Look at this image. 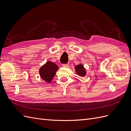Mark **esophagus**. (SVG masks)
Returning a JSON list of instances; mask_svg holds the SVG:
<instances>
[{
  "instance_id": "1",
  "label": "esophagus",
  "mask_w": 131,
  "mask_h": 131,
  "mask_svg": "<svg viewBox=\"0 0 131 131\" xmlns=\"http://www.w3.org/2000/svg\"><path fill=\"white\" fill-rule=\"evenodd\" d=\"M63 66L64 67H68L69 66V64H63Z\"/></svg>"
}]
</instances>
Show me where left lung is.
Instances as JSON below:
<instances>
[{
	"instance_id": "left-lung-1",
	"label": "left lung",
	"mask_w": 131,
	"mask_h": 131,
	"mask_svg": "<svg viewBox=\"0 0 131 131\" xmlns=\"http://www.w3.org/2000/svg\"><path fill=\"white\" fill-rule=\"evenodd\" d=\"M75 70L77 74L81 77H85L86 75V71L81 63L75 67Z\"/></svg>"
}]
</instances>
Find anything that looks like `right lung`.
Here are the masks:
<instances>
[{
  "mask_svg": "<svg viewBox=\"0 0 131 131\" xmlns=\"http://www.w3.org/2000/svg\"><path fill=\"white\" fill-rule=\"evenodd\" d=\"M58 69V67L56 64L48 61L39 69V74L43 80L50 83L53 80Z\"/></svg>",
  "mask_w": 131,
  "mask_h": 131,
  "instance_id": "1",
  "label": "right lung"
}]
</instances>
